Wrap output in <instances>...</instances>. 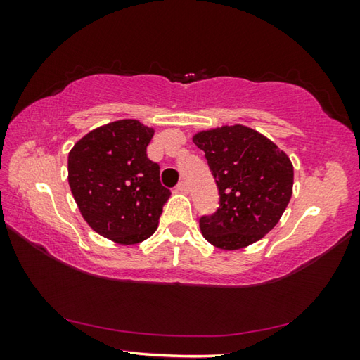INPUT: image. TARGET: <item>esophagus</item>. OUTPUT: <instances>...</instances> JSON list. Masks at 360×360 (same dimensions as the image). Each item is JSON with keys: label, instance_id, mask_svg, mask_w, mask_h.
Here are the masks:
<instances>
[{"label": "esophagus", "instance_id": "1", "mask_svg": "<svg viewBox=\"0 0 360 360\" xmlns=\"http://www.w3.org/2000/svg\"><path fill=\"white\" fill-rule=\"evenodd\" d=\"M176 191L178 192H182V193H186V192H188V184L186 181H181L178 186H176Z\"/></svg>", "mask_w": 360, "mask_h": 360}]
</instances>
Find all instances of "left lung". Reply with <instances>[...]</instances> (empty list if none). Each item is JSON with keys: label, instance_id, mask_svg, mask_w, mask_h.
Returning a JSON list of instances; mask_svg holds the SVG:
<instances>
[{"label": "left lung", "instance_id": "1", "mask_svg": "<svg viewBox=\"0 0 360 360\" xmlns=\"http://www.w3.org/2000/svg\"><path fill=\"white\" fill-rule=\"evenodd\" d=\"M219 188V208L200 219L206 241L236 251L259 241L289 205L294 167L284 150L245 125H222L193 135Z\"/></svg>", "mask_w": 360, "mask_h": 360}]
</instances>
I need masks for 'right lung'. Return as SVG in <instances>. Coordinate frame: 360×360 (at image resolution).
I'll use <instances>...</instances> for the list:
<instances>
[{"mask_svg":"<svg viewBox=\"0 0 360 360\" xmlns=\"http://www.w3.org/2000/svg\"><path fill=\"white\" fill-rule=\"evenodd\" d=\"M154 129L135 119L87 133L68 155V182L77 208L96 233L119 245L148 240L172 192L146 148Z\"/></svg>","mask_w":360,"mask_h":360,"instance_id":"obj_1","label":"right lung"}]
</instances>
